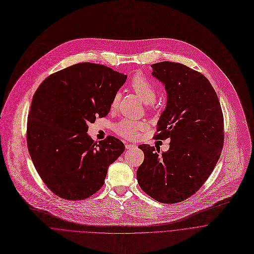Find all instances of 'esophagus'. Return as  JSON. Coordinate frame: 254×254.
<instances>
[{"mask_svg":"<svg viewBox=\"0 0 254 254\" xmlns=\"http://www.w3.org/2000/svg\"><path fill=\"white\" fill-rule=\"evenodd\" d=\"M137 146L135 145V144H130V143H127L126 144V149H134V148H136Z\"/></svg>","mask_w":254,"mask_h":254,"instance_id":"obj_1","label":"esophagus"}]
</instances>
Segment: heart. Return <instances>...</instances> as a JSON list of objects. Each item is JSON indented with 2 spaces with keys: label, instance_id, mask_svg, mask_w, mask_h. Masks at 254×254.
Instances as JSON below:
<instances>
[{
  "label": "heart",
  "instance_id": "1",
  "mask_svg": "<svg viewBox=\"0 0 254 254\" xmlns=\"http://www.w3.org/2000/svg\"><path fill=\"white\" fill-rule=\"evenodd\" d=\"M130 86H131V89L136 93V95L143 101L144 103H151L154 101L157 94L156 86L143 74L138 73L134 75V77L131 80ZM118 98H119L118 95H116L113 98V101L111 103L112 107L116 106ZM144 127L145 125L141 121H136L131 119H122L115 124L114 130L118 135L126 139L132 140L138 137L139 131H141Z\"/></svg>",
  "mask_w": 254,
  "mask_h": 254
}]
</instances>
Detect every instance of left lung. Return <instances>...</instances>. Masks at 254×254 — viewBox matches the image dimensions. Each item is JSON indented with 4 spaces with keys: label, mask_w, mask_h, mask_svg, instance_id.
I'll use <instances>...</instances> for the list:
<instances>
[{
    "label": "left lung",
    "mask_w": 254,
    "mask_h": 254,
    "mask_svg": "<svg viewBox=\"0 0 254 254\" xmlns=\"http://www.w3.org/2000/svg\"><path fill=\"white\" fill-rule=\"evenodd\" d=\"M165 85L167 105L155 138H169L168 151L141 144L144 161L136 176L150 197L171 204L192 196L212 173L222 151L223 114L218 97L204 75L173 62L151 66Z\"/></svg>",
    "instance_id": "1"
}]
</instances>
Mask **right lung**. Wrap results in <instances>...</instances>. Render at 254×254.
Returning a JSON list of instances; mask_svg holds the SVG:
<instances>
[{
	"label": "right lung",
	"instance_id": "add662e5",
	"mask_svg": "<svg viewBox=\"0 0 254 254\" xmlns=\"http://www.w3.org/2000/svg\"><path fill=\"white\" fill-rule=\"evenodd\" d=\"M127 75L79 63L47 77L34 94L27 145L34 166L54 194L83 200L104 185L108 167L125 150L118 138L95 142L88 123L108 115Z\"/></svg>",
	"mask_w": 254,
	"mask_h": 254
}]
</instances>
